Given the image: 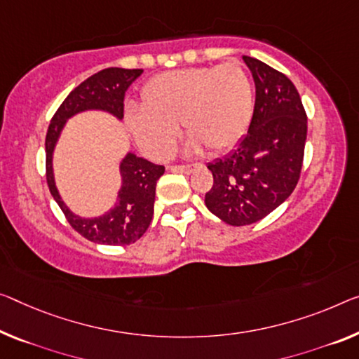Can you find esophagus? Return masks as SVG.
<instances>
[{"instance_id":"34e87169","label":"esophagus","mask_w":359,"mask_h":359,"mask_svg":"<svg viewBox=\"0 0 359 359\" xmlns=\"http://www.w3.org/2000/svg\"><path fill=\"white\" fill-rule=\"evenodd\" d=\"M194 168H196L194 165H176V167H172V172H176V173H191Z\"/></svg>"}]
</instances>
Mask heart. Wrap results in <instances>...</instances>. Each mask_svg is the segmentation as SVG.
Wrapping results in <instances>:
<instances>
[{"label": "heart", "instance_id": "1", "mask_svg": "<svg viewBox=\"0 0 359 359\" xmlns=\"http://www.w3.org/2000/svg\"><path fill=\"white\" fill-rule=\"evenodd\" d=\"M253 86L239 64L165 72L142 86L141 107L130 106L125 122L142 151L156 161L172 156L181 123L187 152L203 146L222 152L239 142L253 117Z\"/></svg>", "mask_w": 359, "mask_h": 359}]
</instances>
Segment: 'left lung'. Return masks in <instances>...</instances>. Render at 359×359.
<instances>
[{
    "mask_svg": "<svg viewBox=\"0 0 359 359\" xmlns=\"http://www.w3.org/2000/svg\"><path fill=\"white\" fill-rule=\"evenodd\" d=\"M255 81L247 135L233 152L208 163L205 205L231 226L260 222L294 192L306 141V114L294 83L255 57L242 56Z\"/></svg>",
    "mask_w": 359,
    "mask_h": 359,
    "instance_id": "1",
    "label": "left lung"
}]
</instances>
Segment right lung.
I'll list each match as a JSON object with an SVG mask.
<instances>
[{
  "label": "right lung",
  "instance_id": "right-lung-1",
  "mask_svg": "<svg viewBox=\"0 0 359 359\" xmlns=\"http://www.w3.org/2000/svg\"><path fill=\"white\" fill-rule=\"evenodd\" d=\"M142 74L141 69H104L91 75L64 99L49 123L46 135V180L54 201L76 233L88 241L102 245H128L146 233L154 217L157 181L165 172L163 165H156L126 152L120 161V184L114 207L99 217H80L65 205L54 178L53 157L65 123L76 114L101 110L117 120L123 118L125 93Z\"/></svg>",
  "mask_w": 359,
  "mask_h": 359
}]
</instances>
